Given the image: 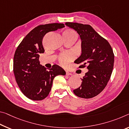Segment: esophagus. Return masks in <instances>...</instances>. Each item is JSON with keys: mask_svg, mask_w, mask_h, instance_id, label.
<instances>
[{"mask_svg": "<svg viewBox=\"0 0 129 129\" xmlns=\"http://www.w3.org/2000/svg\"><path fill=\"white\" fill-rule=\"evenodd\" d=\"M66 75H68V76H69V75H72V73H70L69 72H68V71H66Z\"/></svg>", "mask_w": 129, "mask_h": 129, "instance_id": "1", "label": "esophagus"}]
</instances>
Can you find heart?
Wrapping results in <instances>:
<instances>
[{
	"instance_id": "1",
	"label": "heart",
	"mask_w": 129,
	"mask_h": 129,
	"mask_svg": "<svg viewBox=\"0 0 129 129\" xmlns=\"http://www.w3.org/2000/svg\"><path fill=\"white\" fill-rule=\"evenodd\" d=\"M63 36L65 40H72L75 41L77 38V34L75 30L71 28H67L63 31ZM73 55L71 53L62 54L59 57L58 61L62 66H66L67 64L73 58Z\"/></svg>"
}]
</instances>
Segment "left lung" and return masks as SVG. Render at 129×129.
I'll return each instance as SVG.
<instances>
[{
	"instance_id": "left-lung-1",
	"label": "left lung",
	"mask_w": 129,
	"mask_h": 129,
	"mask_svg": "<svg viewBox=\"0 0 129 129\" xmlns=\"http://www.w3.org/2000/svg\"><path fill=\"white\" fill-rule=\"evenodd\" d=\"M77 32L81 40V54L75 62L88 71L81 79L80 86L73 90L77 96L89 99L105 89L114 67V54L109 42L89 24L66 22Z\"/></svg>"
}]
</instances>
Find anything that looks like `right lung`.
Listing matches in <instances>:
<instances>
[{
  "label": "right lung",
  "instance_id": "obj_1",
  "mask_svg": "<svg viewBox=\"0 0 129 129\" xmlns=\"http://www.w3.org/2000/svg\"><path fill=\"white\" fill-rule=\"evenodd\" d=\"M63 23L41 24L26 35L15 50L13 71L15 80L22 92L28 99L41 101L48 96L53 81L57 75H65L64 70L57 65L47 71L40 64V53H44V37L48 32L64 27Z\"/></svg>",
  "mask_w": 129,
  "mask_h": 129
}]
</instances>
